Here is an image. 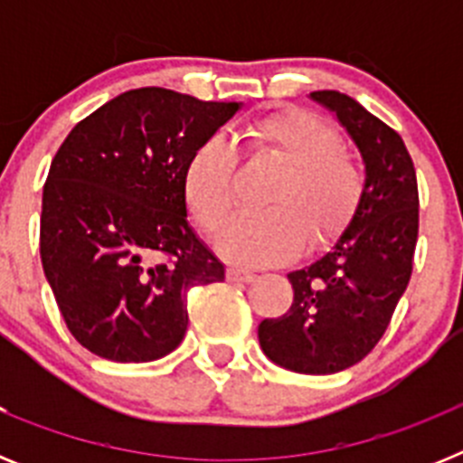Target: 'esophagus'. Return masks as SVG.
I'll return each instance as SVG.
<instances>
[{"instance_id":"obj_1","label":"esophagus","mask_w":463,"mask_h":463,"mask_svg":"<svg viewBox=\"0 0 463 463\" xmlns=\"http://www.w3.org/2000/svg\"><path fill=\"white\" fill-rule=\"evenodd\" d=\"M255 273L245 271V269H227V280L229 282H252L255 280Z\"/></svg>"}]
</instances>
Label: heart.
<instances>
[{"mask_svg":"<svg viewBox=\"0 0 463 463\" xmlns=\"http://www.w3.org/2000/svg\"><path fill=\"white\" fill-rule=\"evenodd\" d=\"M248 141L260 155L278 159L282 174L267 194L271 208L236 213L215 236L224 260L245 267L278 264L304 243L322 245L353 218L364 187L362 169L338 146V134L306 110L261 118L248 127ZM236 153L220 134L194 148L183 174L192 215L215 229L232 208Z\"/></svg>","mask_w":463,"mask_h":463,"instance_id":"obj_1","label":"heart"}]
</instances>
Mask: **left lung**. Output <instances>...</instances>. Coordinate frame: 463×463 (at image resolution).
I'll list each match as a JSON object with an SVG mask.
<instances>
[{
	"instance_id": "obj_1",
	"label": "left lung",
	"mask_w": 463,
	"mask_h": 463,
	"mask_svg": "<svg viewBox=\"0 0 463 463\" xmlns=\"http://www.w3.org/2000/svg\"><path fill=\"white\" fill-rule=\"evenodd\" d=\"M357 146L364 187L353 218L329 250L288 273L294 301L257 326L269 359L294 373L326 375L362 362L383 338L406 292L417 243V175L406 143L357 99L310 92Z\"/></svg>"
}]
</instances>
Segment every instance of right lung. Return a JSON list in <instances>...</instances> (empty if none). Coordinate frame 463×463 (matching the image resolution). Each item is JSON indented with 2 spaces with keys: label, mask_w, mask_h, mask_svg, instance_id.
<instances>
[{
  "label": "right lung",
  "mask_w": 463,
  "mask_h": 463,
  "mask_svg": "<svg viewBox=\"0 0 463 463\" xmlns=\"http://www.w3.org/2000/svg\"><path fill=\"white\" fill-rule=\"evenodd\" d=\"M243 109L165 88L118 94L73 127L41 202V264L73 338L110 362L181 345L187 292L224 267L187 222L183 174Z\"/></svg>",
  "instance_id": "1"
}]
</instances>
